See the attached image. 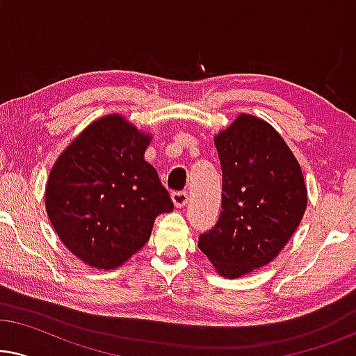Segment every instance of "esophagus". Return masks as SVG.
I'll use <instances>...</instances> for the list:
<instances>
[{
  "mask_svg": "<svg viewBox=\"0 0 356 356\" xmlns=\"http://www.w3.org/2000/svg\"><path fill=\"white\" fill-rule=\"evenodd\" d=\"M172 201L177 209L184 207L188 204V193L186 191H175L172 194Z\"/></svg>",
  "mask_w": 356,
  "mask_h": 356,
  "instance_id": "34e87169",
  "label": "esophagus"
}]
</instances>
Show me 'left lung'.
Wrapping results in <instances>:
<instances>
[{"instance_id": "obj_1", "label": "left lung", "mask_w": 356, "mask_h": 356, "mask_svg": "<svg viewBox=\"0 0 356 356\" xmlns=\"http://www.w3.org/2000/svg\"><path fill=\"white\" fill-rule=\"evenodd\" d=\"M213 143L222 212L197 246L218 275L238 279L280 254L305 216L308 191L298 160L267 121L238 115Z\"/></svg>"}]
</instances>
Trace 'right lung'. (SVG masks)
Listing matches in <instances>:
<instances>
[{"mask_svg": "<svg viewBox=\"0 0 356 356\" xmlns=\"http://www.w3.org/2000/svg\"><path fill=\"white\" fill-rule=\"evenodd\" d=\"M152 134L111 113L92 121L53 163L45 207L63 245L86 266L113 270L143 248L155 217L173 211L144 160Z\"/></svg>", "mask_w": 356, "mask_h": 356, "instance_id": "obj_1", "label": "right lung"}]
</instances>
